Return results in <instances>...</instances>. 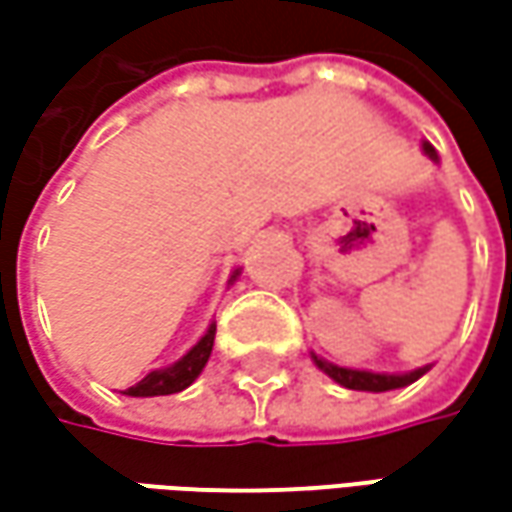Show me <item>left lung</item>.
I'll return each mask as SVG.
<instances>
[{"mask_svg": "<svg viewBox=\"0 0 512 512\" xmlns=\"http://www.w3.org/2000/svg\"><path fill=\"white\" fill-rule=\"evenodd\" d=\"M424 153H427L433 162L439 159L433 145H427V142H424ZM313 362H316L319 370H325L333 382H339L342 387H347V390H370V393H384V390L407 387V384H413L419 376H424V373L430 370V367H419V370H410V373H370V370H353V367L330 364L325 362V359H319L316 353H313Z\"/></svg>", "mask_w": 512, "mask_h": 512, "instance_id": "left-lung-1", "label": "left lung"}]
</instances>
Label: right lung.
Listing matches in <instances>:
<instances>
[{
    "label": "right lung",
    "mask_w": 512,
    "mask_h": 512,
    "mask_svg": "<svg viewBox=\"0 0 512 512\" xmlns=\"http://www.w3.org/2000/svg\"><path fill=\"white\" fill-rule=\"evenodd\" d=\"M239 270H233L230 282H236ZM213 339H216V325L207 327V333L187 350L185 356L170 367L162 370H153L139 384H133L125 390V396H170V393H179L190 384L196 382V376L202 373V367L210 359V350H213Z\"/></svg>",
    "instance_id": "1"
}]
</instances>
